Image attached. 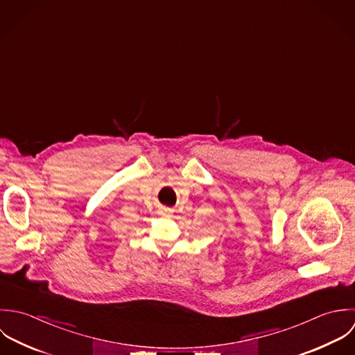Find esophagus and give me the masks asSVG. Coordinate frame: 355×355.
<instances>
[{
	"mask_svg": "<svg viewBox=\"0 0 355 355\" xmlns=\"http://www.w3.org/2000/svg\"><path fill=\"white\" fill-rule=\"evenodd\" d=\"M164 213L168 214V211H167V210H164Z\"/></svg>",
	"mask_w": 355,
	"mask_h": 355,
	"instance_id": "1",
	"label": "esophagus"
}]
</instances>
